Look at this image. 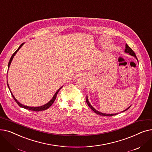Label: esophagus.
I'll return each mask as SVG.
<instances>
[{
  "mask_svg": "<svg viewBox=\"0 0 152 152\" xmlns=\"http://www.w3.org/2000/svg\"><path fill=\"white\" fill-rule=\"evenodd\" d=\"M83 76V75H82V74H79V75H76V77H82V76Z\"/></svg>",
  "mask_w": 152,
  "mask_h": 152,
  "instance_id": "1",
  "label": "esophagus"
}]
</instances>
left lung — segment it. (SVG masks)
Segmentation results:
<instances>
[{
  "mask_svg": "<svg viewBox=\"0 0 152 152\" xmlns=\"http://www.w3.org/2000/svg\"><path fill=\"white\" fill-rule=\"evenodd\" d=\"M124 52H126V53H129V55H132V56H133V57H134L135 58H136L137 60V57H136V55H135V53H134V52L131 49V48H130L129 46H128V45H127V44H126V48H125V50H124ZM86 102H87V105H88V106L94 111V112L96 113V114H97V115H100V116H114V115H117V114H118V113H115V114H106V113H101V112H100V111H97V110H95L91 105V103H89V100H88V99H87V97H86ZM131 107V106L129 107H128L127 108V109H126L125 110H124V111H123L122 112H123V111H126L127 110H128L129 108Z\"/></svg>",
  "mask_w": 152,
  "mask_h": 152,
  "instance_id": "1",
  "label": "left lung"
}]
</instances>
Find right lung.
I'll return each mask as SVG.
<instances>
[{
	"label": "right lung",
	"instance_id": "right-lung-1",
	"mask_svg": "<svg viewBox=\"0 0 152 152\" xmlns=\"http://www.w3.org/2000/svg\"><path fill=\"white\" fill-rule=\"evenodd\" d=\"M24 44V43H23V44H21L20 45V47L18 48V49L16 50L14 53H13V54L12 55V57H11V58H10V61H9V65H8V67H9H9H10V64H11V62H12V60H13V57H14V56L15 55V54L17 53V52L19 50V49H20V48L22 47V45ZM7 73H8V72H7ZM7 86H8V87H9V90H10V92H11V94H12V97H13V99L15 100V101L17 102V104L20 106V107H22V108H25V109H27V110H31V111H43V110H47V108H49L52 104H53V103L54 102V101L55 100V99H56V97H57V94H58V92H59V91L62 88V87H61L56 92V93L55 94V95H53V98L49 102H48L47 103H46V104H45L44 105H42V106H41V107H28V106H25V105H22L21 103H20L17 99H16L15 98V97L13 96V94L12 93V92H11V91H10V87H9V84H8V81H7Z\"/></svg>",
	"mask_w": 152,
	"mask_h": 152
}]
</instances>
